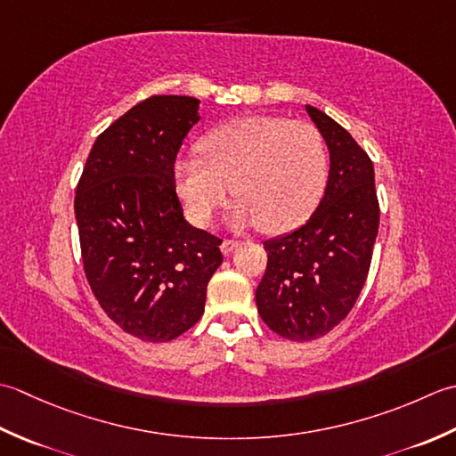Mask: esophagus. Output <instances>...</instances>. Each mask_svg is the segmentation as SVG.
Listing matches in <instances>:
<instances>
[{"mask_svg":"<svg viewBox=\"0 0 456 456\" xmlns=\"http://www.w3.org/2000/svg\"><path fill=\"white\" fill-rule=\"evenodd\" d=\"M238 246H240V241H238V240L224 238V240H222V244H220V249H222V254L228 256V254L234 252V249H236Z\"/></svg>","mask_w":456,"mask_h":456,"instance_id":"34e87169","label":"esophagus"}]
</instances>
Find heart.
Instances as JSON below:
<instances>
[{
  "instance_id": "b5f03b06",
  "label": "heart",
  "mask_w": 456,
  "mask_h": 456,
  "mask_svg": "<svg viewBox=\"0 0 456 456\" xmlns=\"http://www.w3.org/2000/svg\"><path fill=\"white\" fill-rule=\"evenodd\" d=\"M199 150L175 165L176 191L199 226L224 207L232 184L238 222L281 234L313 215L329 183L327 142L305 119L240 118L204 135Z\"/></svg>"
}]
</instances>
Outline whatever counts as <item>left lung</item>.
Returning a JSON list of instances; mask_svg holds the SVG:
<instances>
[{"mask_svg":"<svg viewBox=\"0 0 456 456\" xmlns=\"http://www.w3.org/2000/svg\"><path fill=\"white\" fill-rule=\"evenodd\" d=\"M306 111L329 145V183L301 228L264 241L267 267L256 291L262 321L297 342L324 337L346 319L366 283L379 226L368 153L324 111Z\"/></svg>","mask_w":456,"mask_h":456,"instance_id":"left-lung-1","label":"left lung"}]
</instances>
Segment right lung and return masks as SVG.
<instances>
[{"mask_svg": "<svg viewBox=\"0 0 456 456\" xmlns=\"http://www.w3.org/2000/svg\"><path fill=\"white\" fill-rule=\"evenodd\" d=\"M199 122V100L151 96L104 129L77 184L82 265L124 332L169 342L199 322L222 240L192 228L175 189V159Z\"/></svg>", "mask_w": 456, "mask_h": 456, "instance_id": "obj_1", "label": "right lung"}]
</instances>
